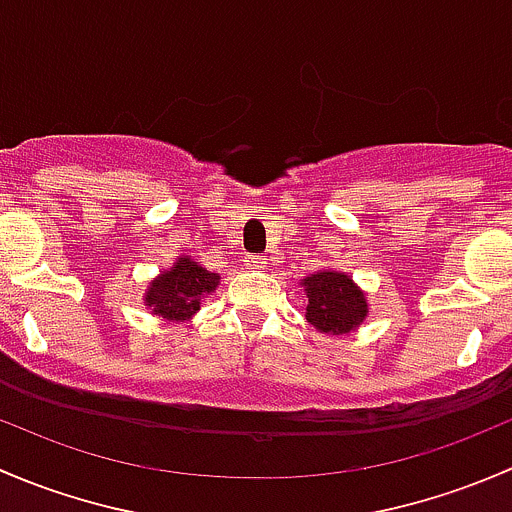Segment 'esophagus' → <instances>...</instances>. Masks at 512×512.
I'll return each instance as SVG.
<instances>
[{"label":"esophagus","mask_w":512,"mask_h":512,"mask_svg":"<svg viewBox=\"0 0 512 512\" xmlns=\"http://www.w3.org/2000/svg\"><path fill=\"white\" fill-rule=\"evenodd\" d=\"M242 262H245L247 270H265L267 267V260L262 255H247Z\"/></svg>","instance_id":"obj_1"}]
</instances>
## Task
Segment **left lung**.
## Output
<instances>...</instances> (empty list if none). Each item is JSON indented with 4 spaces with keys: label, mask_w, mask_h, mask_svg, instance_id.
Wrapping results in <instances>:
<instances>
[{
    "label": "left lung",
    "mask_w": 512,
    "mask_h": 512,
    "mask_svg": "<svg viewBox=\"0 0 512 512\" xmlns=\"http://www.w3.org/2000/svg\"><path fill=\"white\" fill-rule=\"evenodd\" d=\"M307 294V322L322 334H349L369 314L366 294L347 272L319 270L302 280Z\"/></svg>",
    "instance_id": "obj_1"
}]
</instances>
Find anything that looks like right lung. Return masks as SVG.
Masks as SVG:
<instances>
[{
    "mask_svg": "<svg viewBox=\"0 0 512 512\" xmlns=\"http://www.w3.org/2000/svg\"><path fill=\"white\" fill-rule=\"evenodd\" d=\"M218 285L220 275L208 272L185 255L178 257L170 270H165L148 285L143 302L156 317L168 319V322H185L200 309V299L215 292Z\"/></svg>",
    "mask_w": 512,
    "mask_h": 512,
    "instance_id": "right-lung-1",
    "label": "right lung"
}]
</instances>
